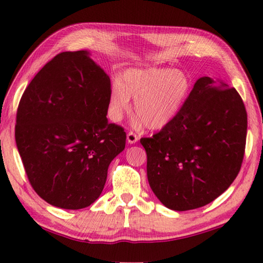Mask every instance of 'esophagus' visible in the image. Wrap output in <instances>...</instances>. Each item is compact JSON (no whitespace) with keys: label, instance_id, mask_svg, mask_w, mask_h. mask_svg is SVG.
Here are the masks:
<instances>
[{"label":"esophagus","instance_id":"34e87169","mask_svg":"<svg viewBox=\"0 0 263 263\" xmlns=\"http://www.w3.org/2000/svg\"><path fill=\"white\" fill-rule=\"evenodd\" d=\"M126 139H127L128 144H136V142L138 141V136L133 132H128L126 135Z\"/></svg>","mask_w":263,"mask_h":263}]
</instances>
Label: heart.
I'll return each mask as SVG.
<instances>
[{"mask_svg": "<svg viewBox=\"0 0 263 263\" xmlns=\"http://www.w3.org/2000/svg\"><path fill=\"white\" fill-rule=\"evenodd\" d=\"M191 83L181 70L169 68L128 69L111 85L108 115L121 122L135 99L136 124L162 130L178 116L189 97Z\"/></svg>", "mask_w": 263, "mask_h": 263, "instance_id": "b5f03b06", "label": "heart"}]
</instances>
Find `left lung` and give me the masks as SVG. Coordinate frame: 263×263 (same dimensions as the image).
Returning <instances> with one entry per match:
<instances>
[{"label":"left lung","instance_id":"1","mask_svg":"<svg viewBox=\"0 0 263 263\" xmlns=\"http://www.w3.org/2000/svg\"><path fill=\"white\" fill-rule=\"evenodd\" d=\"M246 133L247 114L237 90L199 78L174 122L140 139L152 191L173 211L211 203L239 173Z\"/></svg>","mask_w":263,"mask_h":263}]
</instances>
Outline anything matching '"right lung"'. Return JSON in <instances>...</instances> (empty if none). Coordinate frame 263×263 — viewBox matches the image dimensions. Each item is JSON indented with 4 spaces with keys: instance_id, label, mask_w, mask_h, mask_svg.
Segmentation results:
<instances>
[{
    "instance_id": "1",
    "label": "right lung",
    "mask_w": 263,
    "mask_h": 263,
    "mask_svg": "<svg viewBox=\"0 0 263 263\" xmlns=\"http://www.w3.org/2000/svg\"><path fill=\"white\" fill-rule=\"evenodd\" d=\"M89 55L64 51L48 62L24 92L15 128L32 187L51 206L73 211L100 197L126 140L107 118L110 78Z\"/></svg>"
}]
</instances>
